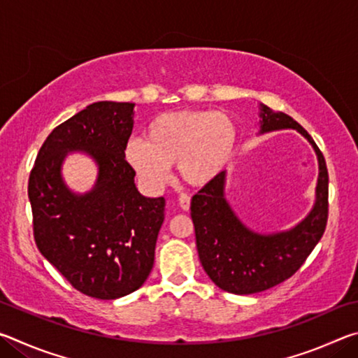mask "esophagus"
Here are the masks:
<instances>
[{"label":"esophagus","mask_w":358,"mask_h":358,"mask_svg":"<svg viewBox=\"0 0 358 358\" xmlns=\"http://www.w3.org/2000/svg\"><path fill=\"white\" fill-rule=\"evenodd\" d=\"M178 205H180L181 210L187 211L191 207V197L187 196V194H181V196L178 197Z\"/></svg>","instance_id":"obj_1"}]
</instances>
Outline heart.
<instances>
[{
	"label": "heart",
	"mask_w": 358,
	"mask_h": 358,
	"mask_svg": "<svg viewBox=\"0 0 358 358\" xmlns=\"http://www.w3.org/2000/svg\"><path fill=\"white\" fill-rule=\"evenodd\" d=\"M237 129L227 115L215 110L162 113L147 126L145 141L132 138L126 159L150 189L164 186L177 164L181 180L205 186L221 175L232 159Z\"/></svg>",
	"instance_id": "b5f03b06"
}]
</instances>
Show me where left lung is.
Segmentation results:
<instances>
[{
  "label": "left lung",
  "mask_w": 358,
  "mask_h": 358,
  "mask_svg": "<svg viewBox=\"0 0 358 358\" xmlns=\"http://www.w3.org/2000/svg\"><path fill=\"white\" fill-rule=\"evenodd\" d=\"M259 134L295 129L311 143L319 162L316 201L296 226L275 234L246 227L226 199V171L191 201L199 259L210 280L230 294L250 295L276 286L296 270L322 238L329 217V172L313 137L282 112L260 104Z\"/></svg>",
  "instance_id": "8db88e82"
}]
</instances>
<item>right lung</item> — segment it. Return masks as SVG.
Wrapping results in <instances>:
<instances>
[{
	"instance_id": "add662e5",
	"label": "right lung",
	"mask_w": 358,
	"mask_h": 358,
	"mask_svg": "<svg viewBox=\"0 0 358 358\" xmlns=\"http://www.w3.org/2000/svg\"><path fill=\"white\" fill-rule=\"evenodd\" d=\"M134 106L94 102L57 126L28 181L38 250L72 287L99 300L120 299L147 281L164 222V197L142 196L124 159ZM72 150L99 166L94 189L85 194L62 180V162Z\"/></svg>"
}]
</instances>
